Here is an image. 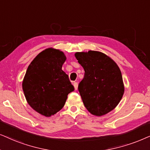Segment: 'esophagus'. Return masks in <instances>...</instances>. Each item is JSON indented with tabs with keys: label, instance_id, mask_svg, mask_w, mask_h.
I'll use <instances>...</instances> for the list:
<instances>
[{
	"label": "esophagus",
	"instance_id": "obj_1",
	"mask_svg": "<svg viewBox=\"0 0 150 150\" xmlns=\"http://www.w3.org/2000/svg\"><path fill=\"white\" fill-rule=\"evenodd\" d=\"M73 86H74V88H75V90H77V88H78V83H77V82H74Z\"/></svg>",
	"mask_w": 150,
	"mask_h": 150
}]
</instances>
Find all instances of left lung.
Returning <instances> with one entry per match:
<instances>
[{"mask_svg":"<svg viewBox=\"0 0 150 150\" xmlns=\"http://www.w3.org/2000/svg\"><path fill=\"white\" fill-rule=\"evenodd\" d=\"M75 57L85 71L78 86L83 105L92 115H106L117 106L124 94L120 69L100 51L76 52Z\"/></svg>","mask_w":150,"mask_h":150,"instance_id":"obj_1","label":"left lung"}]
</instances>
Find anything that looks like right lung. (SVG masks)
<instances>
[{"mask_svg": "<svg viewBox=\"0 0 150 150\" xmlns=\"http://www.w3.org/2000/svg\"><path fill=\"white\" fill-rule=\"evenodd\" d=\"M66 59L63 51L48 48L33 59L26 71L22 83L26 100L45 117L60 110L69 93L74 91L69 76L62 69Z\"/></svg>", "mask_w": 150, "mask_h": 150, "instance_id": "add662e5", "label": "right lung"}]
</instances>
